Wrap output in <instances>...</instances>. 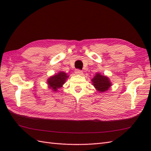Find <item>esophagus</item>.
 <instances>
[{
    "label": "esophagus",
    "mask_w": 151,
    "mask_h": 151,
    "mask_svg": "<svg viewBox=\"0 0 151 151\" xmlns=\"http://www.w3.org/2000/svg\"><path fill=\"white\" fill-rule=\"evenodd\" d=\"M75 74H76V75H82L83 73H82V70H79V69H76L75 70Z\"/></svg>",
    "instance_id": "obj_1"
}]
</instances>
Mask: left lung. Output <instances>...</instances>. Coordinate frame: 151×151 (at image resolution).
Here are the masks:
<instances>
[{
    "label": "left lung",
    "mask_w": 151,
    "mask_h": 151,
    "mask_svg": "<svg viewBox=\"0 0 151 151\" xmlns=\"http://www.w3.org/2000/svg\"><path fill=\"white\" fill-rule=\"evenodd\" d=\"M91 82L96 90L99 93L106 91L111 86V82L110 78L108 76L102 75L99 73L95 74L94 77L91 79Z\"/></svg>",
    "instance_id": "obj_1"
}]
</instances>
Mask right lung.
<instances>
[{
  "label": "right lung",
  "instance_id": "obj_1",
  "mask_svg": "<svg viewBox=\"0 0 151 151\" xmlns=\"http://www.w3.org/2000/svg\"><path fill=\"white\" fill-rule=\"evenodd\" d=\"M69 76V75L63 71H60L50 76L47 81L48 88L52 89L53 91H57L58 89L62 87V86L65 84Z\"/></svg>",
  "mask_w": 151,
  "mask_h": 151
}]
</instances>
